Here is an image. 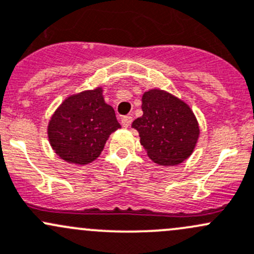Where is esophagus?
<instances>
[{
  "mask_svg": "<svg viewBox=\"0 0 254 254\" xmlns=\"http://www.w3.org/2000/svg\"><path fill=\"white\" fill-rule=\"evenodd\" d=\"M131 123H132V117L125 116L122 118V125L124 127H129L130 125H131Z\"/></svg>",
  "mask_w": 254,
  "mask_h": 254,
  "instance_id": "34e87169",
  "label": "esophagus"
}]
</instances>
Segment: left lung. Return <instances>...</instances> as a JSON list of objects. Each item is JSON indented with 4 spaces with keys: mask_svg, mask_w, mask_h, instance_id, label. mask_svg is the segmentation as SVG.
Wrapping results in <instances>:
<instances>
[{
    "mask_svg": "<svg viewBox=\"0 0 254 254\" xmlns=\"http://www.w3.org/2000/svg\"><path fill=\"white\" fill-rule=\"evenodd\" d=\"M142 117L131 127L138 131L141 145L159 165H176L188 159L199 136L193 112L180 98L159 89L142 96Z\"/></svg>",
    "mask_w": 254,
    "mask_h": 254,
    "instance_id": "left-lung-1",
    "label": "left lung"
}]
</instances>
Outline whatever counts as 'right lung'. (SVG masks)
I'll list each match as a JSON object with an SVG mask.
<instances>
[{
  "label": "right lung",
  "mask_w": 254,
  "mask_h": 254,
  "mask_svg": "<svg viewBox=\"0 0 254 254\" xmlns=\"http://www.w3.org/2000/svg\"><path fill=\"white\" fill-rule=\"evenodd\" d=\"M102 92V87H96L69 96L51 117L49 140L63 161L89 164L103 151L109 135L120 127Z\"/></svg>",
  "instance_id": "add662e5"
}]
</instances>
